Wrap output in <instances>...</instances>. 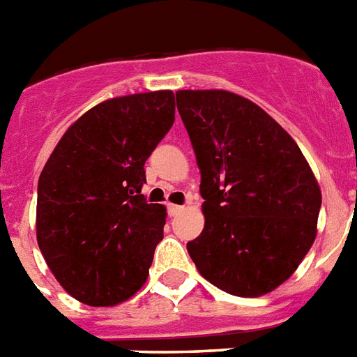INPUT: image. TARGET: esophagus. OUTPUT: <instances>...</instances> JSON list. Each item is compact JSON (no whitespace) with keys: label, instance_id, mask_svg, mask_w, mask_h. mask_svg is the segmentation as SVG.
Returning <instances> with one entry per match:
<instances>
[{"label":"esophagus","instance_id":"34e87169","mask_svg":"<svg viewBox=\"0 0 357 357\" xmlns=\"http://www.w3.org/2000/svg\"><path fill=\"white\" fill-rule=\"evenodd\" d=\"M167 208H169V215H178L179 212L185 211L183 205H169Z\"/></svg>","mask_w":357,"mask_h":357}]
</instances>
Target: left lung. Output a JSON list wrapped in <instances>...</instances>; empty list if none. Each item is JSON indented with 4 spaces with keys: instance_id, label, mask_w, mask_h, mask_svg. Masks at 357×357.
Masks as SVG:
<instances>
[{
    "instance_id": "obj_1",
    "label": "left lung",
    "mask_w": 357,
    "mask_h": 357,
    "mask_svg": "<svg viewBox=\"0 0 357 357\" xmlns=\"http://www.w3.org/2000/svg\"><path fill=\"white\" fill-rule=\"evenodd\" d=\"M199 174L205 229L187 250L199 274L257 298L294 274L316 239L321 192L299 146L256 103L227 91L176 92Z\"/></svg>"
}]
</instances>
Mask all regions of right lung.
<instances>
[{
    "mask_svg": "<svg viewBox=\"0 0 357 357\" xmlns=\"http://www.w3.org/2000/svg\"><path fill=\"white\" fill-rule=\"evenodd\" d=\"M170 91L92 107L63 134L38 183L45 261L77 301L112 307L146 281L165 206L146 203L145 161L174 123Z\"/></svg>",
    "mask_w": 357,
    "mask_h": 357,
    "instance_id": "right-lung-1",
    "label": "right lung"
}]
</instances>
